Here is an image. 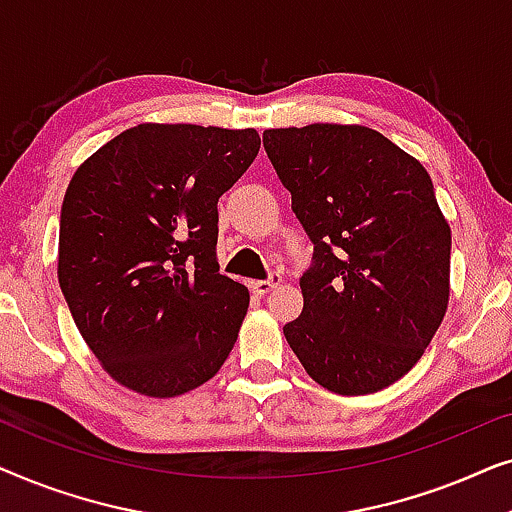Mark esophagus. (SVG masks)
I'll return each instance as SVG.
<instances>
[{
    "mask_svg": "<svg viewBox=\"0 0 512 512\" xmlns=\"http://www.w3.org/2000/svg\"><path fill=\"white\" fill-rule=\"evenodd\" d=\"M279 284H282V279H279V275H272L270 279H258V282H251L249 289L254 291L256 296H268V293L275 291Z\"/></svg>",
    "mask_w": 512,
    "mask_h": 512,
    "instance_id": "esophagus-1",
    "label": "esophagus"
}]
</instances>
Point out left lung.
<instances>
[{"label":"left lung","mask_w":512,"mask_h":512,"mask_svg":"<svg viewBox=\"0 0 512 512\" xmlns=\"http://www.w3.org/2000/svg\"><path fill=\"white\" fill-rule=\"evenodd\" d=\"M263 144L314 244L286 342L333 394L382 391L422 359L450 303L452 230L429 172L356 123L272 128Z\"/></svg>","instance_id":"8db88e82"}]
</instances>
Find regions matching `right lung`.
Wrapping results in <instances>:
<instances>
[{
	"mask_svg": "<svg viewBox=\"0 0 512 512\" xmlns=\"http://www.w3.org/2000/svg\"><path fill=\"white\" fill-rule=\"evenodd\" d=\"M254 128L139 123L76 167L58 282L111 380L174 398L219 373L249 307L219 275L216 202L254 163Z\"/></svg>",
	"mask_w": 512,
	"mask_h": 512,
	"instance_id": "right-lung-1",
	"label": "right lung"
}]
</instances>
